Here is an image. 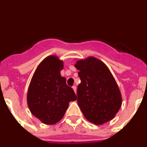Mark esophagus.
<instances>
[{"label":"esophagus","instance_id":"34e87169","mask_svg":"<svg viewBox=\"0 0 147 147\" xmlns=\"http://www.w3.org/2000/svg\"><path fill=\"white\" fill-rule=\"evenodd\" d=\"M72 88H73V90H74L75 93H76V86H73Z\"/></svg>","mask_w":147,"mask_h":147}]
</instances>
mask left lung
<instances>
[{"instance_id":"8db88e82","label":"left lung","mask_w":147,"mask_h":147,"mask_svg":"<svg viewBox=\"0 0 147 147\" xmlns=\"http://www.w3.org/2000/svg\"><path fill=\"white\" fill-rule=\"evenodd\" d=\"M75 67L81 80L78 105L85 119L97 125L112 120L121 106V96L108 67L94 57L78 60Z\"/></svg>"}]
</instances>
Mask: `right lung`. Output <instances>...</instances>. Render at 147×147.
Returning <instances> with one entry per match:
<instances>
[{"mask_svg":"<svg viewBox=\"0 0 147 147\" xmlns=\"http://www.w3.org/2000/svg\"><path fill=\"white\" fill-rule=\"evenodd\" d=\"M62 68V61L49 56L39 65L28 87L27 102L30 111L45 124L59 121L69 102L76 99L74 90L61 76Z\"/></svg>","mask_w":147,"mask_h":147,"instance_id":"right-lung-1","label":"right lung"}]
</instances>
